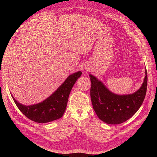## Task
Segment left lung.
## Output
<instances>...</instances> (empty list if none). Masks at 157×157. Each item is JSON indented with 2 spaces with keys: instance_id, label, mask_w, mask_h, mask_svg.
<instances>
[{
  "instance_id": "left-lung-1",
  "label": "left lung",
  "mask_w": 157,
  "mask_h": 157,
  "mask_svg": "<svg viewBox=\"0 0 157 157\" xmlns=\"http://www.w3.org/2000/svg\"><path fill=\"white\" fill-rule=\"evenodd\" d=\"M141 87L132 94L119 95L111 92L102 81L89 75L91 99L98 117L108 124H119L132 117L142 105L147 92V72Z\"/></svg>"
}]
</instances>
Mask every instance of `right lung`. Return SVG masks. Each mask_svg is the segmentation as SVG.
Wrapping results in <instances>:
<instances>
[{
  "label": "right lung",
  "mask_w": 157,
  "mask_h": 157,
  "mask_svg": "<svg viewBox=\"0 0 157 157\" xmlns=\"http://www.w3.org/2000/svg\"><path fill=\"white\" fill-rule=\"evenodd\" d=\"M81 74L78 71L70 75L51 96L36 104L24 105L11 96L19 110L29 119L38 123L52 122L63 116L72 87Z\"/></svg>",
  "instance_id": "1"
}]
</instances>
